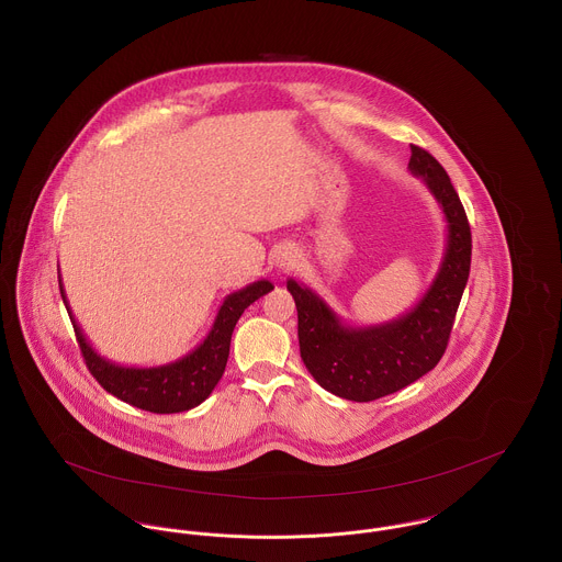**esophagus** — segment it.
<instances>
[{
  "label": "esophagus",
  "instance_id": "34e87169",
  "mask_svg": "<svg viewBox=\"0 0 562 562\" xmlns=\"http://www.w3.org/2000/svg\"><path fill=\"white\" fill-rule=\"evenodd\" d=\"M274 263L281 268V270H288L296 263V250L292 246H281L274 255Z\"/></svg>",
  "mask_w": 562,
  "mask_h": 562
}]
</instances>
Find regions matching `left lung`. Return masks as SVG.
I'll use <instances>...</instances> for the list:
<instances>
[{"mask_svg": "<svg viewBox=\"0 0 562 562\" xmlns=\"http://www.w3.org/2000/svg\"><path fill=\"white\" fill-rule=\"evenodd\" d=\"M408 170L422 177L448 223L437 277L411 312L374 326H348L314 290L294 279L288 281L299 312L303 363L321 387L346 401L390 396L430 372L446 352L468 285L472 232L448 172L415 145H411Z\"/></svg>", "mask_w": 562, "mask_h": 562, "instance_id": "8db88e82", "label": "left lung"}]
</instances>
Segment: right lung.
Wrapping results in <instances>:
<instances>
[{
  "label": "right lung",
  "instance_id": "right-lung-1",
  "mask_svg": "<svg viewBox=\"0 0 562 562\" xmlns=\"http://www.w3.org/2000/svg\"><path fill=\"white\" fill-rule=\"evenodd\" d=\"M58 281L65 307L74 322L76 337L90 374L108 394L151 413H181L199 406L212 394V390L218 385L225 372L236 322L240 321L244 310L250 303H255L274 288L268 279H261L229 294L221 305L207 337L186 357L156 368H125L101 357L88 344L86 335L81 333L78 322L71 314L60 274Z\"/></svg>",
  "mask_w": 562,
  "mask_h": 562
}]
</instances>
